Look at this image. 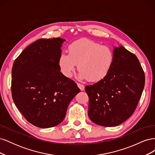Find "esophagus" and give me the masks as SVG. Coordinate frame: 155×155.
I'll use <instances>...</instances> for the list:
<instances>
[{"instance_id": "obj_1", "label": "esophagus", "mask_w": 155, "mask_h": 155, "mask_svg": "<svg viewBox=\"0 0 155 155\" xmlns=\"http://www.w3.org/2000/svg\"><path fill=\"white\" fill-rule=\"evenodd\" d=\"M77 85H78V87L79 88V89H80V90H81V91H83L84 90H85V86H84L83 85H82V84L78 83H77Z\"/></svg>"}]
</instances>
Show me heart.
<instances>
[{"instance_id":"heart-1","label":"heart","mask_w":155,"mask_h":155,"mask_svg":"<svg viewBox=\"0 0 155 155\" xmlns=\"http://www.w3.org/2000/svg\"><path fill=\"white\" fill-rule=\"evenodd\" d=\"M68 49V54L63 52L58 59L61 72L67 78L72 76L78 64L79 78L90 82L100 81L109 72L113 63L112 50L92 40L75 41Z\"/></svg>"}]
</instances>
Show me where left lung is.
Returning <instances> with one entry per match:
<instances>
[{
  "instance_id": "obj_1",
  "label": "left lung",
  "mask_w": 155,
  "mask_h": 155,
  "mask_svg": "<svg viewBox=\"0 0 155 155\" xmlns=\"http://www.w3.org/2000/svg\"><path fill=\"white\" fill-rule=\"evenodd\" d=\"M113 55L107 76L85 88L89 118L105 127L118 125L133 114L145 85L144 72L137 56L121 45L114 48Z\"/></svg>"
}]
</instances>
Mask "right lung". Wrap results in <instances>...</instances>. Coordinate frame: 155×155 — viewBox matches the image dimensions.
Wrapping results in <instances>:
<instances>
[{
    "mask_svg": "<svg viewBox=\"0 0 155 155\" xmlns=\"http://www.w3.org/2000/svg\"><path fill=\"white\" fill-rule=\"evenodd\" d=\"M64 41L38 39L27 46L13 64V100L26 120L40 128L63 121L70 102L81 91L60 72L58 59Z\"/></svg>",
    "mask_w": 155,
    "mask_h": 155,
    "instance_id": "right-lung-1",
    "label": "right lung"
}]
</instances>
